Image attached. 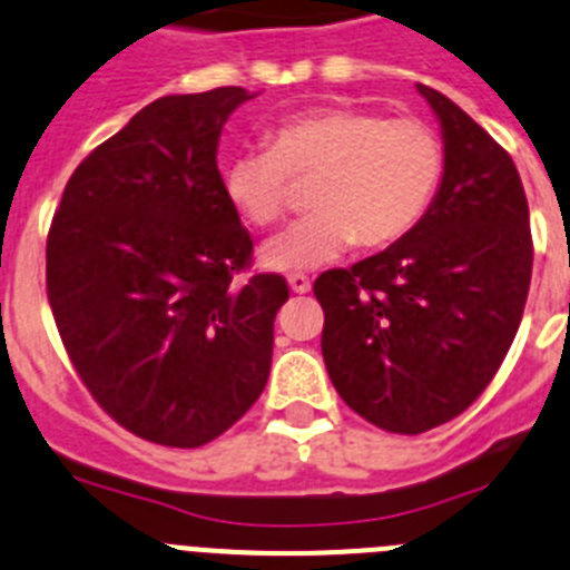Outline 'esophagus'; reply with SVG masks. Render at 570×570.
I'll use <instances>...</instances> for the list:
<instances>
[{"instance_id": "1", "label": "esophagus", "mask_w": 570, "mask_h": 570, "mask_svg": "<svg viewBox=\"0 0 570 570\" xmlns=\"http://www.w3.org/2000/svg\"><path fill=\"white\" fill-rule=\"evenodd\" d=\"M289 289L295 292V295H304V292H309L312 289V281L306 278V275H301V273H295V275H289Z\"/></svg>"}]
</instances>
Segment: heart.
Segmentation results:
<instances>
[{"instance_id": "obj_1", "label": "heart", "mask_w": 570, "mask_h": 570, "mask_svg": "<svg viewBox=\"0 0 570 570\" xmlns=\"http://www.w3.org/2000/svg\"><path fill=\"white\" fill-rule=\"evenodd\" d=\"M445 150L420 119L363 107H312L278 121L269 147L222 164L224 202L253 227H273L292 204V181H311L312 215L266 240L273 269H315L348 247L383 249L406 238L438 196Z\"/></svg>"}]
</instances>
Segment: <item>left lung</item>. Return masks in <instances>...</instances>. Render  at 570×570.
<instances>
[{"label": "left lung", "instance_id": "left-lung-1", "mask_svg": "<svg viewBox=\"0 0 570 570\" xmlns=\"http://www.w3.org/2000/svg\"><path fill=\"white\" fill-rule=\"evenodd\" d=\"M417 94L443 132L432 207L403 240L312 286L337 394L394 434L449 423L483 394L520 330L534 261L509 153L443 94Z\"/></svg>", "mask_w": 570, "mask_h": 570}]
</instances>
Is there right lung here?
<instances>
[{"instance_id": "right-lung-1", "label": "right lung", "mask_w": 570, "mask_h": 570, "mask_svg": "<svg viewBox=\"0 0 570 570\" xmlns=\"http://www.w3.org/2000/svg\"><path fill=\"white\" fill-rule=\"evenodd\" d=\"M244 87L164 96L70 176L48 233V301L76 372L127 432L173 449L261 397L281 275L238 281L253 238L222 193L218 138Z\"/></svg>"}]
</instances>
